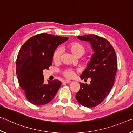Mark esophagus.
<instances>
[{"instance_id": "34e87169", "label": "esophagus", "mask_w": 133, "mask_h": 133, "mask_svg": "<svg viewBox=\"0 0 133 133\" xmlns=\"http://www.w3.org/2000/svg\"><path fill=\"white\" fill-rule=\"evenodd\" d=\"M64 82L66 83H69L71 82V81H70V80H65V81H64Z\"/></svg>"}]
</instances>
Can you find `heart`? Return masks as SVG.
<instances>
[{
  "instance_id": "heart-1",
  "label": "heart",
  "mask_w": 133,
  "mask_h": 133,
  "mask_svg": "<svg viewBox=\"0 0 133 133\" xmlns=\"http://www.w3.org/2000/svg\"><path fill=\"white\" fill-rule=\"evenodd\" d=\"M66 48L68 50L72 53V54L75 56V57H81L86 52L85 46L80 43L78 42H73V43H69L66 46ZM61 51L59 48H57L55 50L53 53L52 55V60L55 63H58L59 62L61 59ZM83 61L84 62H87L89 61L87 58L83 59ZM75 72L74 71L71 69H68L64 71V75L65 77L71 78H72L74 76Z\"/></svg>"
}]
</instances>
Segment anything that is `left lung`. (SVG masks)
<instances>
[{"mask_svg":"<svg viewBox=\"0 0 133 133\" xmlns=\"http://www.w3.org/2000/svg\"><path fill=\"white\" fill-rule=\"evenodd\" d=\"M77 38L89 42L94 54L80 76L84 81L90 78V84L79 83L81 88L76 99L81 105L92 108L103 102L113 87L117 72V57L112 45L103 37L88 34Z\"/></svg>","mask_w":133,"mask_h":133,"instance_id":"8db88e82","label":"left lung"}]
</instances>
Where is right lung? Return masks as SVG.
Listing matches in <instances>:
<instances>
[{"label": "right lung", "mask_w": 133, "mask_h": 133, "mask_svg": "<svg viewBox=\"0 0 133 133\" xmlns=\"http://www.w3.org/2000/svg\"><path fill=\"white\" fill-rule=\"evenodd\" d=\"M68 37L41 33L29 38L23 44L16 60L18 81L30 103L44 105L53 99L61 85L58 80L44 83L43 71L52 64V55Z\"/></svg>", "instance_id": "obj_1"}]
</instances>
